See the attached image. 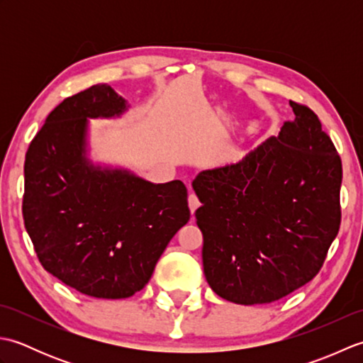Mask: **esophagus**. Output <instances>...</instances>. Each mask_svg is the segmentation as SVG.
Listing matches in <instances>:
<instances>
[{
    "instance_id": "obj_1",
    "label": "esophagus",
    "mask_w": 363,
    "mask_h": 363,
    "mask_svg": "<svg viewBox=\"0 0 363 363\" xmlns=\"http://www.w3.org/2000/svg\"><path fill=\"white\" fill-rule=\"evenodd\" d=\"M199 204H201V203H199L198 196L194 194V191H191V194L189 195V207H190V212L195 213V211L198 209Z\"/></svg>"
}]
</instances>
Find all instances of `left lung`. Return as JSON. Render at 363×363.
<instances>
[{"label": "left lung", "mask_w": 363, "mask_h": 363, "mask_svg": "<svg viewBox=\"0 0 363 363\" xmlns=\"http://www.w3.org/2000/svg\"><path fill=\"white\" fill-rule=\"evenodd\" d=\"M238 164L204 169L191 186L201 207L203 267L235 304H267L318 274L340 229L342 159L309 107Z\"/></svg>", "instance_id": "left-lung-1"}]
</instances>
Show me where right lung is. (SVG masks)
Masks as SVG:
<instances>
[{"label":"right lung","instance_id":"add662e5","mask_svg":"<svg viewBox=\"0 0 363 363\" xmlns=\"http://www.w3.org/2000/svg\"><path fill=\"white\" fill-rule=\"evenodd\" d=\"M125 111V99L106 84L68 96L46 117L25 159L23 218L42 267L103 299L142 290L190 220L181 181L151 184L87 160V118Z\"/></svg>","mask_w":363,"mask_h":363}]
</instances>
